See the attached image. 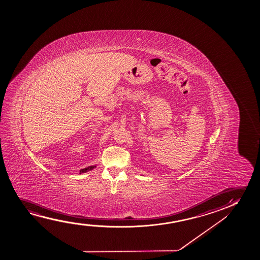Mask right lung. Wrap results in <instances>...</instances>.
Listing matches in <instances>:
<instances>
[{
  "mask_svg": "<svg viewBox=\"0 0 260 260\" xmlns=\"http://www.w3.org/2000/svg\"><path fill=\"white\" fill-rule=\"evenodd\" d=\"M94 168H96V166H89V167L82 169V170L80 171V174H82V173H85V172H87V171H91V170H93Z\"/></svg>",
  "mask_w": 260,
  "mask_h": 260,
  "instance_id": "obj_1",
  "label": "right lung"
}]
</instances>
